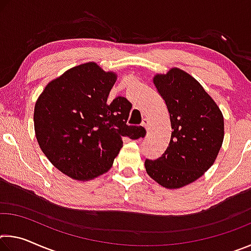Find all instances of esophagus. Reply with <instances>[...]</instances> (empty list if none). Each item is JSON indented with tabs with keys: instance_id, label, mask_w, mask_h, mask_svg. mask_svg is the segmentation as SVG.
<instances>
[{
	"instance_id": "esophagus-1",
	"label": "esophagus",
	"mask_w": 251,
	"mask_h": 251,
	"mask_svg": "<svg viewBox=\"0 0 251 251\" xmlns=\"http://www.w3.org/2000/svg\"><path fill=\"white\" fill-rule=\"evenodd\" d=\"M142 126L145 127L146 130H148V128H150V122H148L147 118H144L143 122H142Z\"/></svg>"
}]
</instances>
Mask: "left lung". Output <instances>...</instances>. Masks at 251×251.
Instances as JSON below:
<instances>
[{
  "instance_id": "1",
  "label": "left lung",
  "mask_w": 251,
  "mask_h": 251,
  "mask_svg": "<svg viewBox=\"0 0 251 251\" xmlns=\"http://www.w3.org/2000/svg\"><path fill=\"white\" fill-rule=\"evenodd\" d=\"M172 125L168 147L157 159H146L148 175L169 189L198 179L211 167L224 141V117L193 76L179 69L156 75Z\"/></svg>"
}]
</instances>
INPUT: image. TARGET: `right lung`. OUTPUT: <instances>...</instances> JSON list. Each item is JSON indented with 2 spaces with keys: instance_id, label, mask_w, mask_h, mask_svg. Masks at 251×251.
I'll use <instances>...</instances> for the list:
<instances>
[{
  "instance_id": "add662e5",
  "label": "right lung",
  "mask_w": 251,
  "mask_h": 251,
  "mask_svg": "<svg viewBox=\"0 0 251 251\" xmlns=\"http://www.w3.org/2000/svg\"><path fill=\"white\" fill-rule=\"evenodd\" d=\"M116 75L95 63L66 71L48 84L34 108L37 142L58 171L88 180L112 167L122 138L146 135L143 126L127 125L131 104L117 96L107 101Z\"/></svg>"
}]
</instances>
